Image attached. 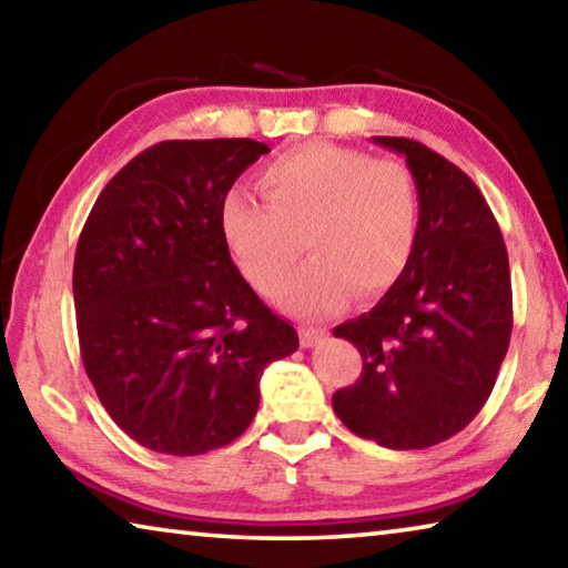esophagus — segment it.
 <instances>
[{"instance_id": "1", "label": "esophagus", "mask_w": 568, "mask_h": 568, "mask_svg": "<svg viewBox=\"0 0 568 568\" xmlns=\"http://www.w3.org/2000/svg\"><path fill=\"white\" fill-rule=\"evenodd\" d=\"M325 335L328 331L325 328H313V325H303L301 328V345L303 348H313V345H318L325 341Z\"/></svg>"}]
</instances>
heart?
<instances>
[{
    "label": "heart",
    "mask_w": 568,
    "mask_h": 568,
    "mask_svg": "<svg viewBox=\"0 0 568 568\" xmlns=\"http://www.w3.org/2000/svg\"><path fill=\"white\" fill-rule=\"evenodd\" d=\"M257 187L265 203L230 192L220 227L247 281L263 293L277 287L273 297L287 313L321 318L348 303L353 291L378 297L406 273L420 205L400 162L305 142L267 162ZM297 236L312 261L286 282L300 254Z\"/></svg>",
    "instance_id": "obj_1"
}]
</instances>
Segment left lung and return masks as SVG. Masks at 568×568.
<instances>
[{
    "label": "left lung",
    "mask_w": 568,
    "mask_h": 568,
    "mask_svg": "<svg viewBox=\"0 0 568 568\" xmlns=\"http://www.w3.org/2000/svg\"><path fill=\"white\" fill-rule=\"evenodd\" d=\"M373 142L406 158L418 243L376 307L333 328L363 358L333 410L355 436L416 450L464 430L491 396L511 341V271L491 207L464 170L416 140Z\"/></svg>",
    "instance_id": "obj_1"
}]
</instances>
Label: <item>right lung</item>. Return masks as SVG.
<instances>
[{"label": "right lung", "mask_w": 568, "mask_h": 568, "mask_svg": "<svg viewBox=\"0 0 568 568\" xmlns=\"http://www.w3.org/2000/svg\"><path fill=\"white\" fill-rule=\"evenodd\" d=\"M265 142L168 140L100 192L74 253L84 371L140 446L200 456L255 418L261 376L297 351L230 257L220 210Z\"/></svg>", "instance_id": "1"}]
</instances>
